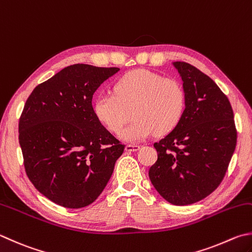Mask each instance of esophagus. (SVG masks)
<instances>
[{
	"instance_id": "esophagus-1",
	"label": "esophagus",
	"mask_w": 252,
	"mask_h": 252,
	"mask_svg": "<svg viewBox=\"0 0 252 252\" xmlns=\"http://www.w3.org/2000/svg\"><path fill=\"white\" fill-rule=\"evenodd\" d=\"M140 148L138 145H127L125 147V150L128 151V153H131V151H137Z\"/></svg>"
}]
</instances>
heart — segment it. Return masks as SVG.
<instances>
[{
  "mask_svg": "<svg viewBox=\"0 0 252 252\" xmlns=\"http://www.w3.org/2000/svg\"><path fill=\"white\" fill-rule=\"evenodd\" d=\"M187 92L178 80L164 78L148 70H134L122 77L113 92L101 93L93 102L96 120L112 132L122 130L126 141H141L157 134L172 131L184 116Z\"/></svg>",
  "mask_w": 252,
  "mask_h": 252,
  "instance_id": "heart-1",
  "label": "heart"
}]
</instances>
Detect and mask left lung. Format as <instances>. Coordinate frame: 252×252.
<instances>
[{
    "mask_svg": "<svg viewBox=\"0 0 252 252\" xmlns=\"http://www.w3.org/2000/svg\"><path fill=\"white\" fill-rule=\"evenodd\" d=\"M187 92L180 124L155 142L158 159L149 169L155 189L173 205H189L215 191L224 179L237 142L229 99L192 64L173 63Z\"/></svg>",
    "mask_w": 252,
    "mask_h": 252,
    "instance_id": "left-lung-1",
    "label": "left lung"
}]
</instances>
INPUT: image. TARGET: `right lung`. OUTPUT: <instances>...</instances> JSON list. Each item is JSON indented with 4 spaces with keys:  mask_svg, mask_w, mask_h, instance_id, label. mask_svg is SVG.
I'll use <instances>...</instances> for the list:
<instances>
[{
    "mask_svg": "<svg viewBox=\"0 0 252 252\" xmlns=\"http://www.w3.org/2000/svg\"><path fill=\"white\" fill-rule=\"evenodd\" d=\"M118 68L69 65L32 90L18 124L28 179L42 195L67 208L98 197L125 145L93 112V94Z\"/></svg>",
    "mask_w": 252,
    "mask_h": 252,
    "instance_id": "add662e5",
    "label": "right lung"
}]
</instances>
